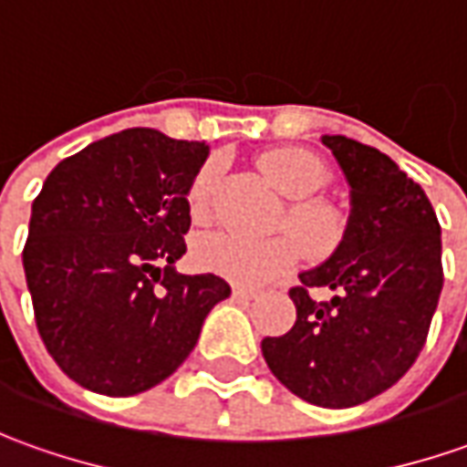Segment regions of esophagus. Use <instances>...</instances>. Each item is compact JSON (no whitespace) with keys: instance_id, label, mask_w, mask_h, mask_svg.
<instances>
[{"instance_id":"obj_1","label":"esophagus","mask_w":467,"mask_h":467,"mask_svg":"<svg viewBox=\"0 0 467 467\" xmlns=\"http://www.w3.org/2000/svg\"><path fill=\"white\" fill-rule=\"evenodd\" d=\"M260 296L257 291H252V288H242V285H236L234 288V298L236 301H242V304H249V301H254V298Z\"/></svg>"}]
</instances>
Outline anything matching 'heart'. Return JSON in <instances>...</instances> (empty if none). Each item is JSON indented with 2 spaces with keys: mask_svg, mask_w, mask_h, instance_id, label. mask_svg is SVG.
I'll return each instance as SVG.
<instances>
[{
  "mask_svg": "<svg viewBox=\"0 0 467 467\" xmlns=\"http://www.w3.org/2000/svg\"><path fill=\"white\" fill-rule=\"evenodd\" d=\"M260 163L275 189L294 200L278 221V231H288L299 244L290 236L249 242L228 234H213L194 244V265L200 270L242 288H257L291 273L298 262V246L309 260H327L337 252L346 236V223L340 213L330 202L317 197L332 179L327 163L319 155L304 148H275L262 155ZM221 173V161H207L197 171L187 192L189 218L194 223H205L213 215Z\"/></svg>",
  "mask_w": 467,
  "mask_h": 467,
  "instance_id": "obj_1",
  "label": "heart"
}]
</instances>
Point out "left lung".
Segmentation results:
<instances>
[{
	"instance_id": "8db88e82",
	"label": "left lung",
	"mask_w": 467,
	"mask_h": 467,
	"mask_svg": "<svg viewBox=\"0 0 467 467\" xmlns=\"http://www.w3.org/2000/svg\"><path fill=\"white\" fill-rule=\"evenodd\" d=\"M322 142L350 184L343 244L301 273L288 296L296 325L262 340L270 371L301 400L322 408L367 403L419 358L441 294V228L423 189L377 148L343 135ZM312 287H330L314 302Z\"/></svg>"
}]
</instances>
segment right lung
Here are the masks:
<instances>
[{
	"mask_svg": "<svg viewBox=\"0 0 467 467\" xmlns=\"http://www.w3.org/2000/svg\"><path fill=\"white\" fill-rule=\"evenodd\" d=\"M205 158V142L124 130L64 158L33 200L23 267L36 327L85 389L130 398L161 385L231 294L218 275L173 270Z\"/></svg>",
	"mask_w": 467,
	"mask_h": 467,
	"instance_id": "1",
	"label": "right lung"
}]
</instances>
